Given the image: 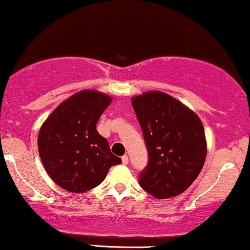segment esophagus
<instances>
[{"instance_id": "34e87169", "label": "esophagus", "mask_w": 250, "mask_h": 250, "mask_svg": "<svg viewBox=\"0 0 250 250\" xmlns=\"http://www.w3.org/2000/svg\"><path fill=\"white\" fill-rule=\"evenodd\" d=\"M122 161H123V164H125V165H127L128 164V157L127 156H123L122 157Z\"/></svg>"}]
</instances>
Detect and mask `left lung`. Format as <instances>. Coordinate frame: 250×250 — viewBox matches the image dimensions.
Wrapping results in <instances>:
<instances>
[{"mask_svg": "<svg viewBox=\"0 0 250 250\" xmlns=\"http://www.w3.org/2000/svg\"><path fill=\"white\" fill-rule=\"evenodd\" d=\"M148 151L139 186L164 200L184 192L200 175L207 157V139L200 117L161 91L131 100Z\"/></svg>", "mask_w": 250, "mask_h": 250, "instance_id": "left-lung-1", "label": "left lung"}]
</instances>
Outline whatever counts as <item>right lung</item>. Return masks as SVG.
Returning a JSON list of instances; mask_svg holds the SVG:
<instances>
[{
  "label": "right lung",
  "instance_id": "1",
  "mask_svg": "<svg viewBox=\"0 0 250 250\" xmlns=\"http://www.w3.org/2000/svg\"><path fill=\"white\" fill-rule=\"evenodd\" d=\"M110 95L83 89L67 98L42 124L39 155L49 177L69 192H86L105 179L122 159L98 133V120L110 106Z\"/></svg>",
  "mask_w": 250,
  "mask_h": 250
}]
</instances>
